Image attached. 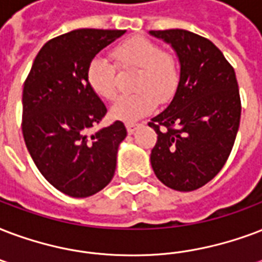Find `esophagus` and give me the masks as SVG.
<instances>
[{"instance_id": "esophagus-1", "label": "esophagus", "mask_w": 262, "mask_h": 262, "mask_svg": "<svg viewBox=\"0 0 262 262\" xmlns=\"http://www.w3.org/2000/svg\"><path fill=\"white\" fill-rule=\"evenodd\" d=\"M139 127V125L137 123H126V130L129 135H132V133H135V130Z\"/></svg>"}]
</instances>
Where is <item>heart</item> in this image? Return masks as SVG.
<instances>
[{
    "label": "heart",
    "mask_w": 262,
    "mask_h": 262,
    "mask_svg": "<svg viewBox=\"0 0 262 262\" xmlns=\"http://www.w3.org/2000/svg\"><path fill=\"white\" fill-rule=\"evenodd\" d=\"M113 57L121 69H139L135 95H122L114 101L111 117L135 122L152 113L158 100L166 103L179 86V64L170 53L143 35L127 38L113 49ZM86 79L92 91L103 99L111 100L117 93V67L104 56H96L88 66Z\"/></svg>",
    "instance_id": "b5f03b06"
}]
</instances>
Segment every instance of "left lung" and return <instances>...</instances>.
<instances>
[{"mask_svg":"<svg viewBox=\"0 0 262 262\" xmlns=\"http://www.w3.org/2000/svg\"><path fill=\"white\" fill-rule=\"evenodd\" d=\"M149 34L170 43L180 61L174 97L148 122L158 135L151 165L166 187L188 192L214 179L232 151L242 111L236 75L207 38L181 29Z\"/></svg>","mask_w":262,"mask_h":262,"instance_id":"8db88e82","label":"left lung"}]
</instances>
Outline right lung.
<instances>
[{"label":"right lung","instance_id":"obj_1","mask_svg":"<svg viewBox=\"0 0 262 262\" xmlns=\"http://www.w3.org/2000/svg\"><path fill=\"white\" fill-rule=\"evenodd\" d=\"M125 30L79 29L48 41L34 59L23 88L21 130L41 174L56 189L86 198L104 188L126 137L121 121L88 130L107 113L86 79L88 66Z\"/></svg>","mask_w":262,"mask_h":262}]
</instances>
